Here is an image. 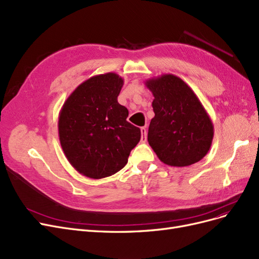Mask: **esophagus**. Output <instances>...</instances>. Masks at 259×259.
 <instances>
[{
    "label": "esophagus",
    "instance_id": "1",
    "mask_svg": "<svg viewBox=\"0 0 259 259\" xmlns=\"http://www.w3.org/2000/svg\"><path fill=\"white\" fill-rule=\"evenodd\" d=\"M141 132H142V142H145L146 141V128L145 127H142L141 128Z\"/></svg>",
    "mask_w": 259,
    "mask_h": 259
}]
</instances>
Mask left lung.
I'll use <instances>...</instances> for the list:
<instances>
[{
    "label": "left lung",
    "instance_id": "obj_1",
    "mask_svg": "<svg viewBox=\"0 0 259 259\" xmlns=\"http://www.w3.org/2000/svg\"><path fill=\"white\" fill-rule=\"evenodd\" d=\"M145 86L155 98L147 141L157 157L171 166L201 160L212 145L214 127L193 89L173 74L149 78Z\"/></svg>",
    "mask_w": 259,
    "mask_h": 259
}]
</instances>
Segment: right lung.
<instances>
[{
  "label": "right lung",
  "instance_id": "right-lung-1",
  "mask_svg": "<svg viewBox=\"0 0 259 259\" xmlns=\"http://www.w3.org/2000/svg\"><path fill=\"white\" fill-rule=\"evenodd\" d=\"M122 85L116 73L96 75L73 91L60 111L58 130L63 153L87 178L117 173L140 142V128L127 121V107L117 101Z\"/></svg>",
  "mask_w": 259,
  "mask_h": 259
}]
</instances>
